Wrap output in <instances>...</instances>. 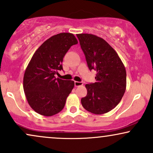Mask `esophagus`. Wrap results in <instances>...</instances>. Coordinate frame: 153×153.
<instances>
[{
    "label": "esophagus",
    "mask_w": 153,
    "mask_h": 153,
    "mask_svg": "<svg viewBox=\"0 0 153 153\" xmlns=\"http://www.w3.org/2000/svg\"><path fill=\"white\" fill-rule=\"evenodd\" d=\"M83 83L82 82H78V81H75V87H79V86H82Z\"/></svg>",
    "instance_id": "obj_1"
}]
</instances>
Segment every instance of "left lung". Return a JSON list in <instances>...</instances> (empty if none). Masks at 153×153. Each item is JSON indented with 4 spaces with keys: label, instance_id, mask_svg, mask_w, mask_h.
Listing matches in <instances>:
<instances>
[{
    "label": "left lung",
    "instance_id": "8db88e82",
    "mask_svg": "<svg viewBox=\"0 0 153 153\" xmlns=\"http://www.w3.org/2000/svg\"><path fill=\"white\" fill-rule=\"evenodd\" d=\"M89 69L96 71V82L86 84L83 108L96 115L108 113L120 102L126 90V71L116 51L93 34H77Z\"/></svg>",
    "mask_w": 153,
    "mask_h": 153
}]
</instances>
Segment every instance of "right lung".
I'll use <instances>...</instances> for the list:
<instances>
[{"mask_svg": "<svg viewBox=\"0 0 153 153\" xmlns=\"http://www.w3.org/2000/svg\"><path fill=\"white\" fill-rule=\"evenodd\" d=\"M78 43L73 33H61L45 40L33 56L24 73L23 90L29 105L37 113L52 116L63 109L75 82L55 75L62 70L65 53Z\"/></svg>", "mask_w": 153, "mask_h": 153, "instance_id": "obj_1", "label": "right lung"}]
</instances>
